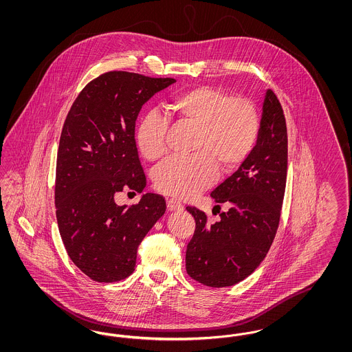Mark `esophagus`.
I'll return each mask as SVG.
<instances>
[{
	"label": "esophagus",
	"instance_id": "1",
	"mask_svg": "<svg viewBox=\"0 0 352 352\" xmlns=\"http://www.w3.org/2000/svg\"><path fill=\"white\" fill-rule=\"evenodd\" d=\"M168 211H182L184 210V204L178 201H175V199H168Z\"/></svg>",
	"mask_w": 352,
	"mask_h": 352
}]
</instances>
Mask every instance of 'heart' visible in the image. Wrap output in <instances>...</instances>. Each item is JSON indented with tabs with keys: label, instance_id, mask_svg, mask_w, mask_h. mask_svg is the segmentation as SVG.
Returning <instances> with one entry per match:
<instances>
[{
	"label": "heart",
	"instance_id": "b5f03b06",
	"mask_svg": "<svg viewBox=\"0 0 352 352\" xmlns=\"http://www.w3.org/2000/svg\"><path fill=\"white\" fill-rule=\"evenodd\" d=\"M170 109L178 120L197 128L192 155L170 158L154 171L155 187L174 198L188 199L214 184L218 164L224 171L239 168L253 151L260 133L254 104L223 89L198 85L177 94ZM168 120L151 109L135 128V145L149 161L166 155Z\"/></svg>",
	"mask_w": 352,
	"mask_h": 352
}]
</instances>
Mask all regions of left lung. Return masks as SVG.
I'll use <instances>...</instances> for the list:
<instances>
[{"mask_svg":"<svg viewBox=\"0 0 352 352\" xmlns=\"http://www.w3.org/2000/svg\"><path fill=\"white\" fill-rule=\"evenodd\" d=\"M287 174V132L284 111L272 89L265 94L260 133L245 161L211 192L227 211L208 223L195 208L194 236L187 244L186 270L195 281L232 286L254 272L265 258L278 228Z\"/></svg>","mask_w":352,"mask_h":352,"instance_id":"1","label":"left lung"}]
</instances>
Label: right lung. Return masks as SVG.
I'll return each mask as SVG.
<instances>
[{
  "label": "right lung",
  "instance_id": "obj_1",
  "mask_svg": "<svg viewBox=\"0 0 352 352\" xmlns=\"http://www.w3.org/2000/svg\"><path fill=\"white\" fill-rule=\"evenodd\" d=\"M173 83L109 71L87 84L68 112L56 158V220L69 258L94 281L131 276L140 243L166 211L158 194L146 192L131 207L118 206L115 194L145 188L135 120L154 94Z\"/></svg>",
  "mask_w": 352,
  "mask_h": 352
}]
</instances>
